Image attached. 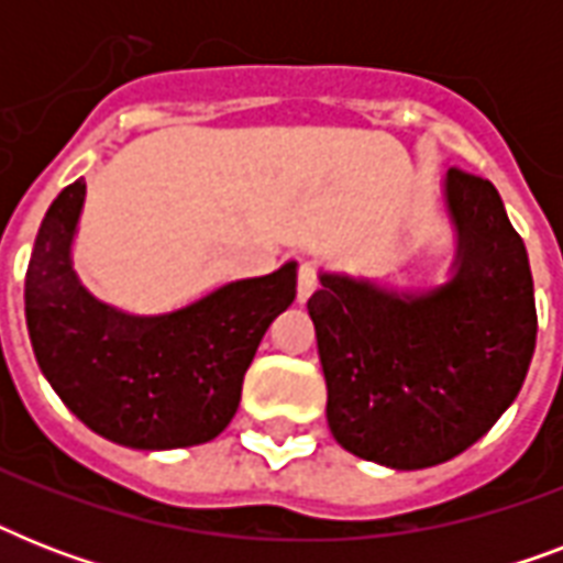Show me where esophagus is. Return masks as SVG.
I'll return each instance as SVG.
<instances>
[{
	"label": "esophagus",
	"instance_id": "esophagus-1",
	"mask_svg": "<svg viewBox=\"0 0 563 563\" xmlns=\"http://www.w3.org/2000/svg\"><path fill=\"white\" fill-rule=\"evenodd\" d=\"M316 289H318L316 265L300 263V268H298V300H300V303H307L309 295H312Z\"/></svg>",
	"mask_w": 563,
	"mask_h": 563
}]
</instances>
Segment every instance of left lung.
Segmentation results:
<instances>
[{"label": "left lung", "instance_id": "left-lung-1", "mask_svg": "<svg viewBox=\"0 0 563 563\" xmlns=\"http://www.w3.org/2000/svg\"><path fill=\"white\" fill-rule=\"evenodd\" d=\"M450 280L379 289L321 272L307 309L327 379V423L347 453L394 471L450 462L515 402L538 335L529 254L503 198L450 169Z\"/></svg>", "mask_w": 563, "mask_h": 563}]
</instances>
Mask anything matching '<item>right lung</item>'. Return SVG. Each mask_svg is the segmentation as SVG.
<instances>
[{
  "label": "right lung",
  "mask_w": 563,
  "mask_h": 563,
  "mask_svg": "<svg viewBox=\"0 0 563 563\" xmlns=\"http://www.w3.org/2000/svg\"><path fill=\"white\" fill-rule=\"evenodd\" d=\"M87 184L57 195L25 272L31 347L75 418L113 444L178 450L212 441L239 409L265 330L295 300V263L224 283L189 307L131 316L101 303L73 268Z\"/></svg>",
  "instance_id": "add662e5"
}]
</instances>
